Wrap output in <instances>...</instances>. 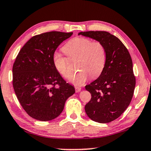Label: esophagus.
Instances as JSON below:
<instances>
[{
    "instance_id": "esophagus-1",
    "label": "esophagus",
    "mask_w": 151,
    "mask_h": 151,
    "mask_svg": "<svg viewBox=\"0 0 151 151\" xmlns=\"http://www.w3.org/2000/svg\"><path fill=\"white\" fill-rule=\"evenodd\" d=\"M75 91H76V93H78V92L81 91V87H75Z\"/></svg>"
}]
</instances>
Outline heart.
<instances>
[{"mask_svg":"<svg viewBox=\"0 0 151 151\" xmlns=\"http://www.w3.org/2000/svg\"><path fill=\"white\" fill-rule=\"evenodd\" d=\"M64 52L70 59L78 58L77 68L80 69L72 76L71 81L75 85H82L89 76L97 77L104 70L107 60L106 47L99 42H92L85 37H75L64 45ZM55 68L64 78L69 79L72 75L69 67L70 60L58 52L53 56Z\"/></svg>","mask_w":151,"mask_h":151,"instance_id":"b5f03b06","label":"heart"}]
</instances>
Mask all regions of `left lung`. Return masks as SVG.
Here are the masks:
<instances>
[{
    "mask_svg": "<svg viewBox=\"0 0 151 151\" xmlns=\"http://www.w3.org/2000/svg\"><path fill=\"white\" fill-rule=\"evenodd\" d=\"M102 43L106 47V66L96 80L85 86L91 94L85 110L88 118L99 123H109L119 118L132 99L136 85L132 60L123 43L107 32L78 33Z\"/></svg>",
    "mask_w": 151,
    "mask_h": 151,
    "instance_id": "8db88e82",
    "label": "left lung"
}]
</instances>
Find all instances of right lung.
<instances>
[{"label": "right lung", "instance_id": "obj_1", "mask_svg": "<svg viewBox=\"0 0 151 151\" xmlns=\"http://www.w3.org/2000/svg\"><path fill=\"white\" fill-rule=\"evenodd\" d=\"M73 32H50L32 37L19 52L13 66L17 97L29 116L50 121L63 111L66 99L75 93L55 68L53 56Z\"/></svg>", "mask_w": 151, "mask_h": 151}]
</instances>
